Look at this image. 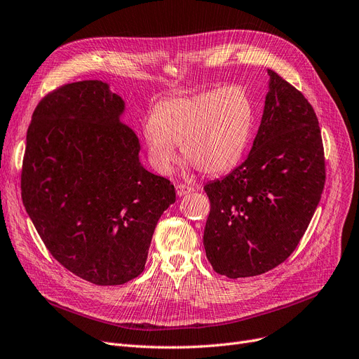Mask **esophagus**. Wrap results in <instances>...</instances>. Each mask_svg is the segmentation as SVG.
Returning <instances> with one entry per match:
<instances>
[{
	"label": "esophagus",
	"mask_w": 359,
	"mask_h": 359,
	"mask_svg": "<svg viewBox=\"0 0 359 359\" xmlns=\"http://www.w3.org/2000/svg\"><path fill=\"white\" fill-rule=\"evenodd\" d=\"M177 194H178V197H184V196H189V194H191L193 191H194V189L193 187H189V185H184V184H178L177 187Z\"/></svg>",
	"instance_id": "obj_1"
}]
</instances>
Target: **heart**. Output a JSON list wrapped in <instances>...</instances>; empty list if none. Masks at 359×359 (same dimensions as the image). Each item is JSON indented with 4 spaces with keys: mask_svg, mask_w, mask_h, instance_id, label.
I'll return each instance as SVG.
<instances>
[{
    "mask_svg": "<svg viewBox=\"0 0 359 359\" xmlns=\"http://www.w3.org/2000/svg\"><path fill=\"white\" fill-rule=\"evenodd\" d=\"M252 126V105L236 86L161 100L143 124V142L151 166L169 174L184 159L206 175L229 172L241 161Z\"/></svg>",
    "mask_w": 359,
    "mask_h": 359,
    "instance_id": "1",
    "label": "heart"
}]
</instances>
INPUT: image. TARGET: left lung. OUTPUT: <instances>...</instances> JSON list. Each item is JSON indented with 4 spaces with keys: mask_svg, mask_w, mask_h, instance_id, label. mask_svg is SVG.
<instances>
[{
    "mask_svg": "<svg viewBox=\"0 0 359 359\" xmlns=\"http://www.w3.org/2000/svg\"><path fill=\"white\" fill-rule=\"evenodd\" d=\"M262 123L247 159L204 191L203 244L219 275L257 276L299 244L326 181L318 119L309 100L273 70Z\"/></svg>",
    "mask_w": 359,
    "mask_h": 359,
    "instance_id": "1",
    "label": "left lung"
}]
</instances>
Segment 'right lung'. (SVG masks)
I'll return each instance as SVG.
<instances>
[{
  "label": "right lung",
  "instance_id": "obj_1",
  "mask_svg": "<svg viewBox=\"0 0 359 359\" xmlns=\"http://www.w3.org/2000/svg\"><path fill=\"white\" fill-rule=\"evenodd\" d=\"M124 112L108 83H70L39 102L26 137V212L53 257L100 286L140 275L158 220L175 203L174 185L140 162Z\"/></svg>",
  "mask_w": 359,
  "mask_h": 359
}]
</instances>
